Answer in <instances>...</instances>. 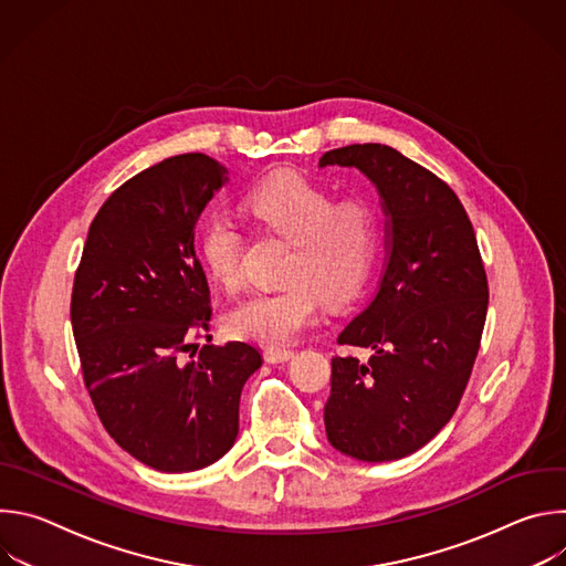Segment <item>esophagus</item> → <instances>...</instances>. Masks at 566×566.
I'll return each mask as SVG.
<instances>
[{
    "label": "esophagus",
    "instance_id": "obj_1",
    "mask_svg": "<svg viewBox=\"0 0 566 566\" xmlns=\"http://www.w3.org/2000/svg\"><path fill=\"white\" fill-rule=\"evenodd\" d=\"M264 358H266L269 363L277 365V363H286L289 358H293V352H291V349H284V347H269V349L264 352Z\"/></svg>",
    "mask_w": 566,
    "mask_h": 566
}]
</instances>
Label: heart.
<instances>
[{
  "instance_id": "obj_1",
  "label": "heart",
  "mask_w": 566,
  "mask_h": 566,
  "mask_svg": "<svg viewBox=\"0 0 566 566\" xmlns=\"http://www.w3.org/2000/svg\"><path fill=\"white\" fill-rule=\"evenodd\" d=\"M251 219L291 241L286 286L255 291L226 315L230 336L269 347L293 343L315 317L317 297L345 304L365 286L380 247V212L367 199L340 201L315 181L282 172L253 186L244 197ZM199 251L210 275L226 289L241 282L244 234L212 214L199 232Z\"/></svg>"
}]
</instances>
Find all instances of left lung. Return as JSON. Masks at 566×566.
Wrapping results in <instances>:
<instances>
[{"mask_svg": "<svg viewBox=\"0 0 566 566\" xmlns=\"http://www.w3.org/2000/svg\"><path fill=\"white\" fill-rule=\"evenodd\" d=\"M319 166L358 168L389 217V260L369 304L338 343L367 358H332L329 443L358 461L423 448L452 419L489 311L472 223L446 181L380 143L325 151Z\"/></svg>", "mask_w": 566, "mask_h": 566, "instance_id": "8db88e82", "label": "left lung"}]
</instances>
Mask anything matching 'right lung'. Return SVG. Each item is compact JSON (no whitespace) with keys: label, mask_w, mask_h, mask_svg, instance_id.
Here are the masks:
<instances>
[{"label":"right lung","mask_w":566,"mask_h":566,"mask_svg":"<svg viewBox=\"0 0 566 566\" xmlns=\"http://www.w3.org/2000/svg\"><path fill=\"white\" fill-rule=\"evenodd\" d=\"M223 181L206 154L138 172L94 217L73 277L71 327L96 415L160 472L201 470L232 448L241 387L262 367L260 349L239 340L195 358L212 315L195 228Z\"/></svg>","instance_id":"1"}]
</instances>
